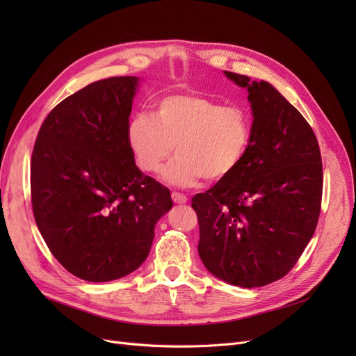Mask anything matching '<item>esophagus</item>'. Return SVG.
<instances>
[{
  "instance_id": "obj_1",
  "label": "esophagus",
  "mask_w": 356,
  "mask_h": 356,
  "mask_svg": "<svg viewBox=\"0 0 356 356\" xmlns=\"http://www.w3.org/2000/svg\"><path fill=\"white\" fill-rule=\"evenodd\" d=\"M172 199H173L175 203H179V204H183V203L188 202V197H186V195L179 193V192H173L172 193Z\"/></svg>"
}]
</instances>
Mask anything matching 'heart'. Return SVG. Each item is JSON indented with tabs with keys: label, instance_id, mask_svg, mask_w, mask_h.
I'll use <instances>...</instances> for the list:
<instances>
[{
	"label": "heart",
	"instance_id": "obj_1",
	"mask_svg": "<svg viewBox=\"0 0 356 356\" xmlns=\"http://www.w3.org/2000/svg\"><path fill=\"white\" fill-rule=\"evenodd\" d=\"M251 141V118L241 106L195 93H173L156 102L153 117L136 114L127 125V143L143 172H161V179L192 188L202 177H228L244 160Z\"/></svg>",
	"mask_w": 356,
	"mask_h": 356
}]
</instances>
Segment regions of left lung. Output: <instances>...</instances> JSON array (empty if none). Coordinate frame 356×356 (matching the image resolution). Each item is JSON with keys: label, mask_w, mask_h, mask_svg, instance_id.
<instances>
[{"label": "left lung", "mask_w": 356, "mask_h": 356, "mask_svg": "<svg viewBox=\"0 0 356 356\" xmlns=\"http://www.w3.org/2000/svg\"><path fill=\"white\" fill-rule=\"evenodd\" d=\"M248 90V152L228 177L192 199L199 257L228 284L263 287L284 277L314 234L323 173L312 127L271 83L223 72Z\"/></svg>", "instance_id": "left-lung-1"}]
</instances>
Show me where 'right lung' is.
I'll list each match as a JSON object with an SVG mask.
<instances>
[{
	"mask_svg": "<svg viewBox=\"0 0 356 356\" xmlns=\"http://www.w3.org/2000/svg\"><path fill=\"white\" fill-rule=\"evenodd\" d=\"M140 79L93 82L56 105L31 156V204L44 242L73 275L104 283L148 257L170 191L141 173L127 143Z\"/></svg>",
	"mask_w": 356,
	"mask_h": 356,
	"instance_id": "add662e5",
	"label": "right lung"
}]
</instances>
